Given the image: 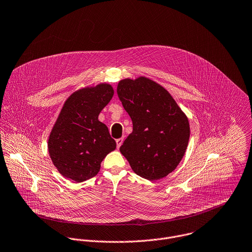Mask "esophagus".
<instances>
[{
  "label": "esophagus",
  "mask_w": 252,
  "mask_h": 252,
  "mask_svg": "<svg viewBox=\"0 0 252 252\" xmlns=\"http://www.w3.org/2000/svg\"><path fill=\"white\" fill-rule=\"evenodd\" d=\"M116 142H117V148L119 149V148L122 146L123 142H124V138H119V139L116 140Z\"/></svg>",
  "instance_id": "obj_1"
}]
</instances>
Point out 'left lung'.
<instances>
[{
    "mask_svg": "<svg viewBox=\"0 0 252 252\" xmlns=\"http://www.w3.org/2000/svg\"><path fill=\"white\" fill-rule=\"evenodd\" d=\"M117 92L132 121V132L121 153L141 178H165L187 151L190 135L188 117L163 86L147 77L123 79Z\"/></svg>",
    "mask_w": 252,
    "mask_h": 252,
    "instance_id": "obj_1",
    "label": "left lung"
}]
</instances>
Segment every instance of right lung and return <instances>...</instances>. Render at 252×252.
Instances as JSON below:
<instances>
[{"mask_svg":"<svg viewBox=\"0 0 252 252\" xmlns=\"http://www.w3.org/2000/svg\"><path fill=\"white\" fill-rule=\"evenodd\" d=\"M114 95L100 83L73 92L64 102L48 139V151L59 173L75 183L95 177L103 159L117 147L107 126L98 120Z\"/></svg>","mask_w":252,"mask_h":252,"instance_id":"obj_1","label":"right lung"}]
</instances>
